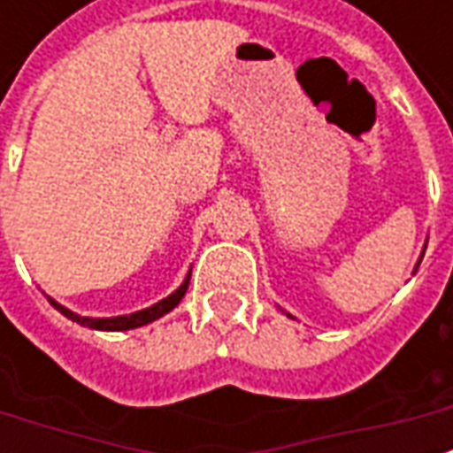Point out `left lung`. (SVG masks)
<instances>
[{"mask_svg":"<svg viewBox=\"0 0 453 453\" xmlns=\"http://www.w3.org/2000/svg\"><path fill=\"white\" fill-rule=\"evenodd\" d=\"M419 262H422V259H419ZM418 266H419V265H418Z\"/></svg>","mask_w":453,"mask_h":453,"instance_id":"8db88e82","label":"left lung"}]
</instances>
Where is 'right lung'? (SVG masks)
<instances>
[{
	"label": "right lung",
	"mask_w": 453,
	"mask_h": 453,
	"mask_svg": "<svg viewBox=\"0 0 453 453\" xmlns=\"http://www.w3.org/2000/svg\"><path fill=\"white\" fill-rule=\"evenodd\" d=\"M188 279H191V272L187 274V279L181 281L174 294H169L167 298H162L159 303L150 305L145 311H138V313H130V315H119V318H82V315L73 313V311H67L65 305L55 303L53 298H48L50 303L55 305V311H60L65 318H70L73 323H80L84 327H92V330H106V333H120V330H133V327H142V325L152 323V320H157L165 313H169L172 308H177L179 301L184 298L188 288Z\"/></svg>",
	"instance_id": "1"
}]
</instances>
